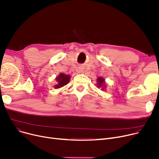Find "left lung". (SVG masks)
<instances>
[{"label": "left lung", "instance_id": "obj_1", "mask_svg": "<svg viewBox=\"0 0 159 159\" xmlns=\"http://www.w3.org/2000/svg\"><path fill=\"white\" fill-rule=\"evenodd\" d=\"M97 86L98 88H101L102 90H104L106 88L105 85V80L102 77H98L97 79Z\"/></svg>", "mask_w": 159, "mask_h": 159}]
</instances>
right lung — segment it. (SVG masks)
<instances>
[{"label": "right lung", "instance_id": "right-lung-1", "mask_svg": "<svg viewBox=\"0 0 159 159\" xmlns=\"http://www.w3.org/2000/svg\"><path fill=\"white\" fill-rule=\"evenodd\" d=\"M70 79V76L69 75H66L63 73H60L56 77V80L58 82V84L54 86L55 88L58 89L61 88L65 85L68 84Z\"/></svg>", "mask_w": 159, "mask_h": 159}]
</instances>
